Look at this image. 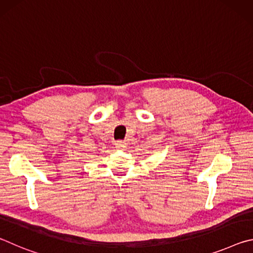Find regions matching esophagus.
I'll return each instance as SVG.
<instances>
[{"label": "esophagus", "instance_id": "obj_1", "mask_svg": "<svg viewBox=\"0 0 253 253\" xmlns=\"http://www.w3.org/2000/svg\"><path fill=\"white\" fill-rule=\"evenodd\" d=\"M115 146H116L117 149H121V151H123V149L126 148V143L123 142V140H118V142H116V144H115Z\"/></svg>", "mask_w": 253, "mask_h": 253}]
</instances>
